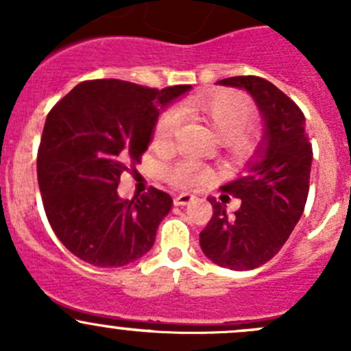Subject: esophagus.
Here are the masks:
<instances>
[{"instance_id":"obj_1","label":"esophagus","mask_w":351,"mask_h":351,"mask_svg":"<svg viewBox=\"0 0 351 351\" xmlns=\"http://www.w3.org/2000/svg\"><path fill=\"white\" fill-rule=\"evenodd\" d=\"M193 198L195 197H193L192 193H180V195L173 197V202H175V205H186V204H190Z\"/></svg>"}]
</instances>
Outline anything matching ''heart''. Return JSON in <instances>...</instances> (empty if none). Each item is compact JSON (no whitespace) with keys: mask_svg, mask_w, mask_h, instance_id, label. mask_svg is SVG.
<instances>
[{"mask_svg":"<svg viewBox=\"0 0 351 351\" xmlns=\"http://www.w3.org/2000/svg\"><path fill=\"white\" fill-rule=\"evenodd\" d=\"M186 112L195 113L208 123L219 139L226 141L232 149H243L250 144L246 127L253 120V101L234 90H222L207 97H193L185 104ZM180 113L175 110L166 112L156 122L151 144L154 149L165 151L175 141L180 129ZM208 171L197 161H180L166 169V180L178 189H193L207 180Z\"/></svg>","mask_w":351,"mask_h":351,"instance_id":"1","label":"heart"}]
</instances>
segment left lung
<instances>
[{
	"mask_svg": "<svg viewBox=\"0 0 351 351\" xmlns=\"http://www.w3.org/2000/svg\"><path fill=\"white\" fill-rule=\"evenodd\" d=\"M217 83L244 88L254 98L267 125L265 149L247 166L246 175L221 189L241 198L234 214L228 215L224 204L208 198L214 214L200 232V246L219 267L253 270L280 251L302 215L313 146L304 129L302 110L270 81L232 76Z\"/></svg>",
	"mask_w": 351,
	"mask_h": 351,
	"instance_id": "obj_1",
	"label": "left lung"
}]
</instances>
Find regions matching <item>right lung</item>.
Returning a JSON list of instances; mask_svg holds the SVG:
<instances>
[{
	"label": "right lung",
	"instance_id": "add662e5",
	"mask_svg": "<svg viewBox=\"0 0 351 351\" xmlns=\"http://www.w3.org/2000/svg\"><path fill=\"white\" fill-rule=\"evenodd\" d=\"M190 88L90 80L49 112L37 153L38 186L52 231L74 256L115 268L153 247L171 197L149 186L122 200L117 186L146 153L159 110Z\"/></svg>",
	"mask_w": 351,
	"mask_h": 351
}]
</instances>
